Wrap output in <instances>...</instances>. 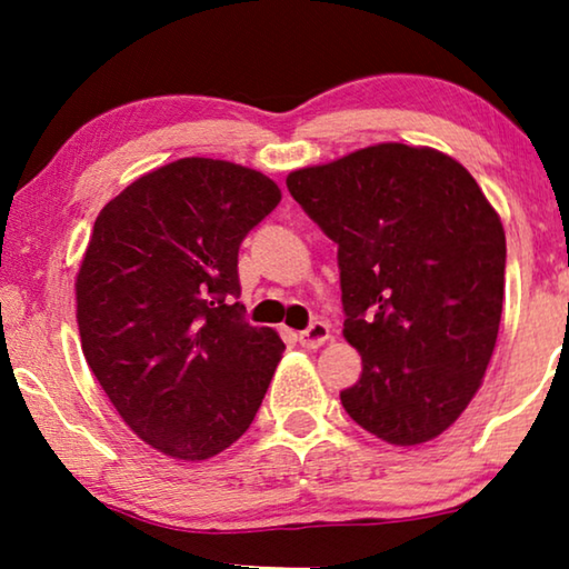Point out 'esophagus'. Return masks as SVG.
Masks as SVG:
<instances>
[{
  "instance_id": "1",
  "label": "esophagus",
  "mask_w": 569,
  "mask_h": 569,
  "mask_svg": "<svg viewBox=\"0 0 569 569\" xmlns=\"http://www.w3.org/2000/svg\"><path fill=\"white\" fill-rule=\"evenodd\" d=\"M326 339H329V323H323V321H313L306 331L298 333L300 347H306V349H318Z\"/></svg>"
}]
</instances>
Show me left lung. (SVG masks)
Masks as SVG:
<instances>
[{
    "instance_id": "left-lung-1",
    "label": "left lung",
    "mask_w": 569,
    "mask_h": 569,
    "mask_svg": "<svg viewBox=\"0 0 569 569\" xmlns=\"http://www.w3.org/2000/svg\"><path fill=\"white\" fill-rule=\"evenodd\" d=\"M287 189L339 246L345 339L362 355L347 415L391 446L438 438L495 352L500 214L461 162L399 142L292 170Z\"/></svg>"
}]
</instances>
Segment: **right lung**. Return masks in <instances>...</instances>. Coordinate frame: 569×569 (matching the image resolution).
<instances>
[{"label": "right lung", "mask_w": 569, "mask_h": 569, "mask_svg": "<svg viewBox=\"0 0 569 569\" xmlns=\"http://www.w3.org/2000/svg\"><path fill=\"white\" fill-rule=\"evenodd\" d=\"M259 170L183 158L100 209L77 271V326L92 376L160 453L204 461L259 411L284 345L246 321L238 248L279 204Z\"/></svg>", "instance_id": "add662e5"}]
</instances>
